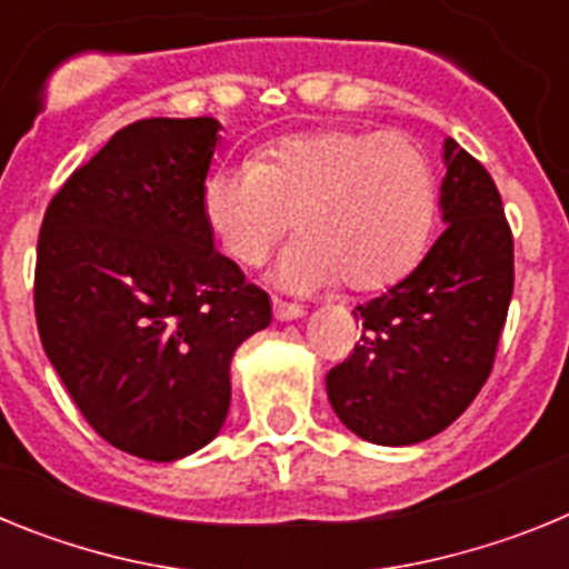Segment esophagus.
Here are the masks:
<instances>
[{"instance_id": "obj_1", "label": "esophagus", "mask_w": 569, "mask_h": 569, "mask_svg": "<svg viewBox=\"0 0 569 569\" xmlns=\"http://www.w3.org/2000/svg\"><path fill=\"white\" fill-rule=\"evenodd\" d=\"M273 316H276V321H293V319H301V316H305V308L276 299L273 301Z\"/></svg>"}]
</instances>
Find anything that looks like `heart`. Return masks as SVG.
<instances>
[{
  "instance_id": "1",
  "label": "heart",
  "mask_w": 569,
  "mask_h": 569,
  "mask_svg": "<svg viewBox=\"0 0 569 569\" xmlns=\"http://www.w3.org/2000/svg\"><path fill=\"white\" fill-rule=\"evenodd\" d=\"M219 248L244 268L268 259L293 228L299 239L276 264V288L381 290L416 268L439 210V182L425 150L396 133L325 128L290 133L261 159L216 168L202 193Z\"/></svg>"
}]
</instances>
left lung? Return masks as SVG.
Returning a JSON list of instances; mask_svg holds the SVG:
<instances>
[{"instance_id": "8db88e82", "label": "left lung", "mask_w": 569, "mask_h": 569, "mask_svg": "<svg viewBox=\"0 0 569 569\" xmlns=\"http://www.w3.org/2000/svg\"><path fill=\"white\" fill-rule=\"evenodd\" d=\"M445 233L410 276L353 310L359 345L328 373L341 425L385 447L433 439L487 381L512 299V236L501 196L456 139H445Z\"/></svg>"}]
</instances>
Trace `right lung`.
I'll return each instance as SVG.
<instances>
[{
	"label": "right lung",
	"instance_id": "right-lung-1",
	"mask_svg": "<svg viewBox=\"0 0 569 569\" xmlns=\"http://www.w3.org/2000/svg\"><path fill=\"white\" fill-rule=\"evenodd\" d=\"M219 130L210 116L128 124L50 199L39 230L44 353L88 425L148 461L219 436L233 353L273 319L204 222Z\"/></svg>",
	"mask_w": 569,
	"mask_h": 569
}]
</instances>
